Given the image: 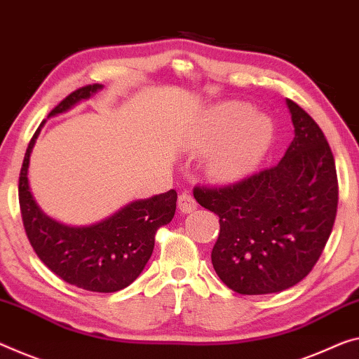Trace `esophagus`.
I'll list each match as a JSON object with an SVG mask.
<instances>
[{
    "label": "esophagus",
    "instance_id": "obj_1",
    "mask_svg": "<svg viewBox=\"0 0 359 359\" xmlns=\"http://www.w3.org/2000/svg\"><path fill=\"white\" fill-rule=\"evenodd\" d=\"M178 208L183 213L194 212L197 208L196 198L192 197L191 194H187V192H183V194H180V197H178Z\"/></svg>",
    "mask_w": 359,
    "mask_h": 359
}]
</instances>
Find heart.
Listing matches in <instances>:
<instances>
[{"mask_svg": "<svg viewBox=\"0 0 359 359\" xmlns=\"http://www.w3.org/2000/svg\"><path fill=\"white\" fill-rule=\"evenodd\" d=\"M274 123L250 104L226 101L208 112L189 147L210 154L207 172L222 184L241 183L257 172L274 141Z\"/></svg>", "mask_w": 359, "mask_h": 359, "instance_id": "heart-1", "label": "heart"}]
</instances>
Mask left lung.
Wrapping results in <instances>:
<instances>
[{"mask_svg":"<svg viewBox=\"0 0 359 359\" xmlns=\"http://www.w3.org/2000/svg\"><path fill=\"white\" fill-rule=\"evenodd\" d=\"M294 141L273 168L241 183L196 187L202 207L219 217L212 263L237 294H274L299 284L321 257L339 202L332 151L318 123L285 99Z\"/></svg>","mask_w":359,"mask_h":359,"instance_id":"obj_1","label":"left lung"}]
</instances>
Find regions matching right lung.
Here are the masks:
<instances>
[{
  "mask_svg": "<svg viewBox=\"0 0 359 359\" xmlns=\"http://www.w3.org/2000/svg\"><path fill=\"white\" fill-rule=\"evenodd\" d=\"M102 85L80 88L51 110L49 117L64 114L102 90ZM35 131L27 147L19 178V203L27 237L40 260L65 283L91 292H117L133 283L152 255L158 228L175 217L176 191L126 203L110 217L88 226H70L41 210L29 183L30 156Z\"/></svg>",
  "mask_w": 359,
  "mask_h": 359,
  "instance_id": "add662e5",
  "label": "right lung"
}]
</instances>
